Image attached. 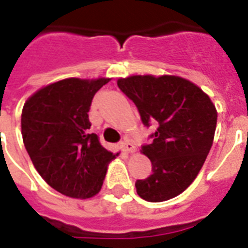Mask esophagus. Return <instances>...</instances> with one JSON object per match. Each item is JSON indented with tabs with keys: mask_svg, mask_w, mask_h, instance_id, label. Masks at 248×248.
<instances>
[{
	"mask_svg": "<svg viewBox=\"0 0 248 248\" xmlns=\"http://www.w3.org/2000/svg\"><path fill=\"white\" fill-rule=\"evenodd\" d=\"M121 148H122L124 152H133L134 150H135V146H134L130 140H126V139H124V140L121 142Z\"/></svg>",
	"mask_w": 248,
	"mask_h": 248,
	"instance_id": "34e87169",
	"label": "esophagus"
}]
</instances>
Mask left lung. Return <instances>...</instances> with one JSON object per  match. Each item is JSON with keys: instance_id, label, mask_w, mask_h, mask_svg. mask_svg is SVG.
Returning a JSON list of instances; mask_svg holds the SVG:
<instances>
[{"instance_id": "1", "label": "left lung", "mask_w": 248, "mask_h": 248, "mask_svg": "<svg viewBox=\"0 0 248 248\" xmlns=\"http://www.w3.org/2000/svg\"><path fill=\"white\" fill-rule=\"evenodd\" d=\"M117 84L135 104L142 124L157 126L142 146L152 173L137 180V193L150 202L173 199L193 183L208 156L216 106L197 85L177 76H130Z\"/></svg>"}]
</instances>
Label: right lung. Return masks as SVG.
<instances>
[{"label": "right lung", "mask_w": 248, "mask_h": 248, "mask_svg": "<svg viewBox=\"0 0 248 248\" xmlns=\"http://www.w3.org/2000/svg\"><path fill=\"white\" fill-rule=\"evenodd\" d=\"M109 78H65L32 94L22 110V138L39 175L73 199L100 192L115 155L91 131L89 109Z\"/></svg>", "instance_id": "add662e5"}]
</instances>
